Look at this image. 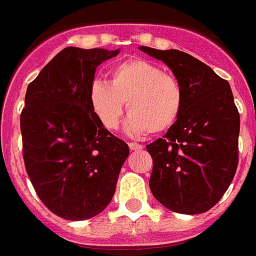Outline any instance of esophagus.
Returning a JSON list of instances; mask_svg holds the SVG:
<instances>
[{
  "label": "esophagus",
  "instance_id": "1",
  "mask_svg": "<svg viewBox=\"0 0 256 256\" xmlns=\"http://www.w3.org/2000/svg\"><path fill=\"white\" fill-rule=\"evenodd\" d=\"M128 146H130V150H141L142 149V145L138 144V142H128Z\"/></svg>",
  "mask_w": 256,
  "mask_h": 256
}]
</instances>
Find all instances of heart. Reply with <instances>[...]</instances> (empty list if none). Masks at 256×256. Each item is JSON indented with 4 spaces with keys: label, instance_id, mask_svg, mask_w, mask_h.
Returning a JSON list of instances; mask_svg holds the SVG:
<instances>
[{
    "label": "heart",
    "instance_id": "b5f03b06",
    "mask_svg": "<svg viewBox=\"0 0 256 256\" xmlns=\"http://www.w3.org/2000/svg\"><path fill=\"white\" fill-rule=\"evenodd\" d=\"M88 99L106 130H118L124 103L132 134H161L174 126L182 114L185 92L181 82L145 59H126L112 67L107 83L95 80Z\"/></svg>",
    "mask_w": 256,
    "mask_h": 256
}]
</instances>
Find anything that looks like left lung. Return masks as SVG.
I'll use <instances>...</instances> for the list:
<instances>
[{"label": "left lung", "instance_id": "8db88e82", "mask_svg": "<svg viewBox=\"0 0 256 256\" xmlns=\"http://www.w3.org/2000/svg\"><path fill=\"white\" fill-rule=\"evenodd\" d=\"M140 50L162 60L185 92L174 126L146 145L153 160L150 192L172 212H208L228 190L238 166L240 122L230 84L184 51Z\"/></svg>", "mask_w": 256, "mask_h": 256}]
</instances>
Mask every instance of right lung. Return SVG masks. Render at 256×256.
<instances>
[{"label": "right lung", "mask_w": 256, "mask_h": 256, "mask_svg": "<svg viewBox=\"0 0 256 256\" xmlns=\"http://www.w3.org/2000/svg\"><path fill=\"white\" fill-rule=\"evenodd\" d=\"M118 50L66 47L28 84L21 112L28 178L47 209L70 220L103 212L130 154L106 130L88 99L96 67Z\"/></svg>", "instance_id": "obj_1"}]
</instances>
